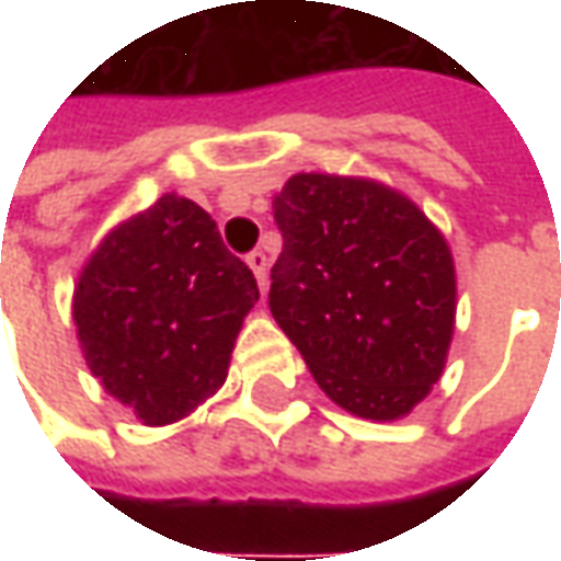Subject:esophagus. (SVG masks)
Here are the masks:
<instances>
[{
	"instance_id": "1",
	"label": "esophagus",
	"mask_w": 561,
	"mask_h": 561,
	"mask_svg": "<svg viewBox=\"0 0 561 561\" xmlns=\"http://www.w3.org/2000/svg\"><path fill=\"white\" fill-rule=\"evenodd\" d=\"M245 264H249V267H252V273H255V279H257V285H261V288H264V285H267V255H264V252H249V255H245Z\"/></svg>"
}]
</instances>
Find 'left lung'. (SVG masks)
I'll return each mask as SVG.
<instances>
[{"label":"left lung","instance_id":"8db88e82","mask_svg":"<svg viewBox=\"0 0 561 561\" xmlns=\"http://www.w3.org/2000/svg\"><path fill=\"white\" fill-rule=\"evenodd\" d=\"M270 312L321 390L369 421L409 414L445 369L457 312L445 237L369 180L297 173L273 197Z\"/></svg>","mask_w":561,"mask_h":561}]
</instances>
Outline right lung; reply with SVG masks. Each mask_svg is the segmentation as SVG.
I'll return each instance as SVG.
<instances>
[{
  "mask_svg": "<svg viewBox=\"0 0 561 561\" xmlns=\"http://www.w3.org/2000/svg\"><path fill=\"white\" fill-rule=\"evenodd\" d=\"M257 282L195 201L161 195L104 237L75 291L92 376L149 426L195 412L228 378Z\"/></svg>",
  "mask_w": 561,
  "mask_h": 561,
  "instance_id": "1",
  "label": "right lung"
}]
</instances>
